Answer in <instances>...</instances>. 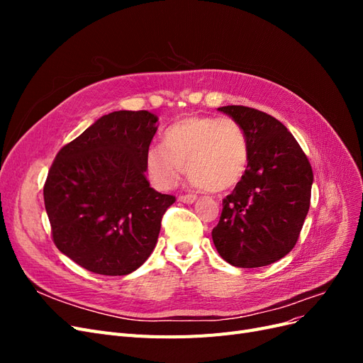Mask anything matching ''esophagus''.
<instances>
[{"label":"esophagus","instance_id":"esophagus-1","mask_svg":"<svg viewBox=\"0 0 363 363\" xmlns=\"http://www.w3.org/2000/svg\"><path fill=\"white\" fill-rule=\"evenodd\" d=\"M195 200H196L195 195H180L179 196V201L186 203V204H192Z\"/></svg>","mask_w":363,"mask_h":363}]
</instances>
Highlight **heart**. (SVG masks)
Returning <instances> with one entry per match:
<instances>
[{
    "mask_svg": "<svg viewBox=\"0 0 363 363\" xmlns=\"http://www.w3.org/2000/svg\"><path fill=\"white\" fill-rule=\"evenodd\" d=\"M186 172L195 186L211 192L233 188L244 177L248 144L244 130L230 118L186 116L163 133V147L145 152V171L157 189L174 188Z\"/></svg>",
    "mask_w": 363,
    "mask_h": 363,
    "instance_id": "heart-1",
    "label": "heart"
}]
</instances>
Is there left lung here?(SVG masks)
<instances>
[{"label": "left lung", "mask_w": 363, "mask_h": 363, "mask_svg": "<svg viewBox=\"0 0 363 363\" xmlns=\"http://www.w3.org/2000/svg\"><path fill=\"white\" fill-rule=\"evenodd\" d=\"M244 130L248 164L212 230L213 244L238 268L267 267L295 247L311 206L313 172L298 142L280 121L245 106H224Z\"/></svg>", "instance_id": "1"}]
</instances>
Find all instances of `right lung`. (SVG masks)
Instances as JSON below:
<instances>
[{"instance_id": "1", "label": "right lung", "mask_w": 363, "mask_h": 363, "mask_svg": "<svg viewBox=\"0 0 363 363\" xmlns=\"http://www.w3.org/2000/svg\"><path fill=\"white\" fill-rule=\"evenodd\" d=\"M159 118L147 111L101 116L65 145L43 186L56 247L87 271L127 276L155 250L175 196L145 177Z\"/></svg>"}]
</instances>
